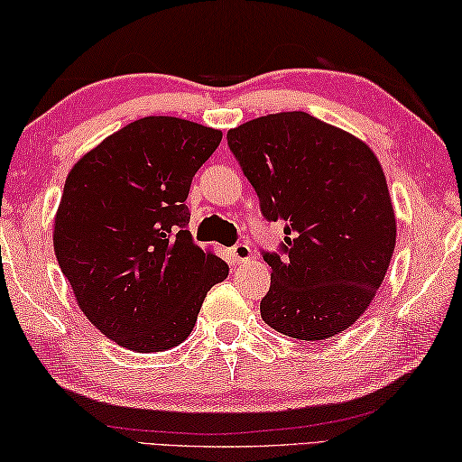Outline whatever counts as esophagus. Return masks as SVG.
Here are the masks:
<instances>
[{"instance_id":"esophagus-1","label":"esophagus","mask_w":462,"mask_h":462,"mask_svg":"<svg viewBox=\"0 0 462 462\" xmlns=\"http://www.w3.org/2000/svg\"><path fill=\"white\" fill-rule=\"evenodd\" d=\"M231 255L237 263H244V262L252 258V247H249L247 244H237V245L231 247Z\"/></svg>"}]
</instances>
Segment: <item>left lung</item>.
<instances>
[{
    "label": "left lung",
    "instance_id": "obj_1",
    "mask_svg": "<svg viewBox=\"0 0 462 462\" xmlns=\"http://www.w3.org/2000/svg\"><path fill=\"white\" fill-rule=\"evenodd\" d=\"M268 221L284 223L262 319L317 342L366 311L384 281L397 225L387 180L366 143L307 112H278L226 133Z\"/></svg>",
    "mask_w": 462,
    "mask_h": 462
}]
</instances>
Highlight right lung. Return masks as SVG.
I'll use <instances>...</instances> for the list:
<instances>
[{
	"mask_svg": "<svg viewBox=\"0 0 462 462\" xmlns=\"http://www.w3.org/2000/svg\"><path fill=\"white\" fill-rule=\"evenodd\" d=\"M223 133L147 116L88 151L65 180L52 245L83 315L112 342L151 354L190 336L229 266L188 231L194 173Z\"/></svg>",
	"mask_w": 462,
	"mask_h": 462,
	"instance_id": "1",
	"label": "right lung"
}]
</instances>
